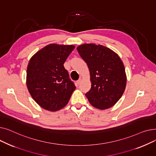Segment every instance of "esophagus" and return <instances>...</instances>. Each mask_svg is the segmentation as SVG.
<instances>
[{
  "mask_svg": "<svg viewBox=\"0 0 156 156\" xmlns=\"http://www.w3.org/2000/svg\"><path fill=\"white\" fill-rule=\"evenodd\" d=\"M81 81H82V79H81V78H80L78 80H77V81H76V83H77L78 85H80V84L81 83Z\"/></svg>",
  "mask_w": 156,
  "mask_h": 156,
  "instance_id": "esophagus-1",
  "label": "esophagus"
}]
</instances>
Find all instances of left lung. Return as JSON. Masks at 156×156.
I'll return each mask as SVG.
<instances>
[{
    "label": "left lung",
    "mask_w": 156,
    "mask_h": 156,
    "mask_svg": "<svg viewBox=\"0 0 156 156\" xmlns=\"http://www.w3.org/2000/svg\"><path fill=\"white\" fill-rule=\"evenodd\" d=\"M77 51L87 63L92 87L85 95L94 107L106 109L115 104L123 94L126 76L119 55L101 45L85 44Z\"/></svg>",
    "instance_id": "obj_1"
}]
</instances>
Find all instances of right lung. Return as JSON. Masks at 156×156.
I'll return each mask as SVG.
<instances>
[{"mask_svg":"<svg viewBox=\"0 0 156 156\" xmlns=\"http://www.w3.org/2000/svg\"><path fill=\"white\" fill-rule=\"evenodd\" d=\"M73 45L52 44L30 59L27 85L34 100L44 109L58 111L68 103L76 87L64 63L75 48Z\"/></svg>","mask_w":156,"mask_h":156,"instance_id":"right-lung-1","label":"right lung"}]
</instances>
